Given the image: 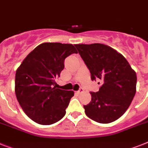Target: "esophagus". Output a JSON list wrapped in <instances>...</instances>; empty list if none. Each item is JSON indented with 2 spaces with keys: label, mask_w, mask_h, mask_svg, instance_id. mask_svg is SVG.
Returning a JSON list of instances; mask_svg holds the SVG:
<instances>
[{
  "label": "esophagus",
  "mask_w": 148,
  "mask_h": 148,
  "mask_svg": "<svg viewBox=\"0 0 148 148\" xmlns=\"http://www.w3.org/2000/svg\"><path fill=\"white\" fill-rule=\"evenodd\" d=\"M84 88H82V87H80V89H79V90H78V91H77L76 92L77 93V94H80V93H82L83 92H84Z\"/></svg>",
  "instance_id": "obj_1"
}]
</instances>
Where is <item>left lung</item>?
<instances>
[{
	"label": "left lung",
	"mask_w": 148,
	"mask_h": 148,
	"mask_svg": "<svg viewBox=\"0 0 148 148\" xmlns=\"http://www.w3.org/2000/svg\"><path fill=\"white\" fill-rule=\"evenodd\" d=\"M74 46L92 80L99 79L101 84L99 91L90 92L91 101L84 106L86 116L100 123L114 122L126 112L135 96L136 73L125 57L110 47L101 43Z\"/></svg>",
	"instance_id": "obj_1"
}]
</instances>
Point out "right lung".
I'll list each match as a JSON object with an SVG mask.
<instances>
[{"label":"right lung","mask_w":148,"mask_h":148,"mask_svg":"<svg viewBox=\"0 0 148 148\" xmlns=\"http://www.w3.org/2000/svg\"><path fill=\"white\" fill-rule=\"evenodd\" d=\"M77 53L70 43H43L25 57L16 72L15 92L25 114L41 125H51L65 115L74 91L62 90L55 80L65 58Z\"/></svg>","instance_id":"1"}]
</instances>
